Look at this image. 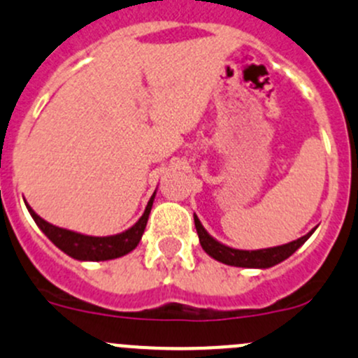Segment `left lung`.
<instances>
[{"label":"left lung","instance_id":"8db88e82","mask_svg":"<svg viewBox=\"0 0 358 358\" xmlns=\"http://www.w3.org/2000/svg\"><path fill=\"white\" fill-rule=\"evenodd\" d=\"M194 223L195 229H197L199 242H201L202 248L206 250V254H209L210 257L216 259V261L223 262V264L235 266V268H254V269H268L273 266L280 264L285 259H288L296 248H300L303 243L307 242L308 236L314 233L308 231L307 235L300 236V238L293 240V242L285 243V245L278 247H269V248H259V250H240V248H233L224 245V243L217 242L214 236H210L208 229L202 227V223L199 221L197 214H194Z\"/></svg>","mask_w":358,"mask_h":358}]
</instances>
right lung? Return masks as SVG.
<instances>
[{"label": "right lung", "instance_id": "right-lung-1", "mask_svg": "<svg viewBox=\"0 0 358 358\" xmlns=\"http://www.w3.org/2000/svg\"><path fill=\"white\" fill-rule=\"evenodd\" d=\"M154 197H156V192L150 195L144 214L138 217V221L134 227L118 233V235L110 236H90L84 235V233L71 231V229L66 228L55 227V224L43 220L39 214L34 213V209L30 208L27 202H25V206H27L30 216L34 217V221H36L37 227L41 228V231H43L59 250L65 252L66 255L77 259V261H110V259H118L122 257V255H127L138 245L142 235H144L145 224H148Z\"/></svg>", "mask_w": 358, "mask_h": 358}]
</instances>
